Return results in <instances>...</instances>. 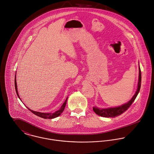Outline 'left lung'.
<instances>
[{
	"label": "left lung",
	"mask_w": 154,
	"mask_h": 154,
	"mask_svg": "<svg viewBox=\"0 0 154 154\" xmlns=\"http://www.w3.org/2000/svg\"><path fill=\"white\" fill-rule=\"evenodd\" d=\"M141 79H142L141 70H140V66H139V79H138V84H137V88L134 95L133 96L131 99L128 102L117 107H108V108H99L98 107H93V109L94 112L98 115L103 117H106V118H110V117L114 118L124 113L130 107V106L135 100L137 96L138 95L140 89V87H141Z\"/></svg>",
	"instance_id": "left-lung-1"
}]
</instances>
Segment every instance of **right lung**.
<instances>
[{"label": "right lung", "mask_w": 154, "mask_h": 154, "mask_svg": "<svg viewBox=\"0 0 154 154\" xmlns=\"http://www.w3.org/2000/svg\"><path fill=\"white\" fill-rule=\"evenodd\" d=\"M15 91H16V93L17 94V96L18 97V98L20 99V100L21 101L20 96H19V94H18V90H17V80H16V73H15ZM67 98L68 97L66 98V100L64 101V103L62 104V106H61V107L60 108L59 110L55 111V112L54 113H43V112H36V111H34V110H32L31 109H30L29 107H27V109L30 111L32 112L33 113H34L35 115L39 116V117H41L42 118H44V119H53V118H55L58 116H60L61 115V113L63 112V110H64V108H65V106H66V102H67ZM22 102V101H21Z\"/></svg>", "instance_id": "obj_1"}]
</instances>
